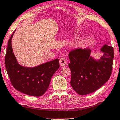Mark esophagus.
I'll use <instances>...</instances> for the list:
<instances>
[{
	"label": "esophagus",
	"instance_id": "obj_1",
	"mask_svg": "<svg viewBox=\"0 0 120 120\" xmlns=\"http://www.w3.org/2000/svg\"><path fill=\"white\" fill-rule=\"evenodd\" d=\"M59 62H60V65L61 66H65L66 65V64H67V61H66V60L64 58H62L60 59Z\"/></svg>",
	"mask_w": 120,
	"mask_h": 120
}]
</instances>
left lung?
Returning a JSON list of instances; mask_svg holds the SVG:
<instances>
[{
    "label": "left lung",
    "instance_id": "8db88e82",
    "mask_svg": "<svg viewBox=\"0 0 120 120\" xmlns=\"http://www.w3.org/2000/svg\"><path fill=\"white\" fill-rule=\"evenodd\" d=\"M101 50L104 55L98 61L90 56V49H76L69 52L71 85L78 94L85 95L95 92L110 78L114 58L113 48L105 45Z\"/></svg>",
    "mask_w": 120,
    "mask_h": 120
}]
</instances>
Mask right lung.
Instances as JSON below:
<instances>
[{"label": "right lung", "instance_id": "right-lung-1", "mask_svg": "<svg viewBox=\"0 0 120 120\" xmlns=\"http://www.w3.org/2000/svg\"><path fill=\"white\" fill-rule=\"evenodd\" d=\"M11 35L8 41L5 64L11 83L15 89L22 93L40 96L49 88L53 75L60 67L58 59L33 68L19 65L13 53Z\"/></svg>", "mask_w": 120, "mask_h": 120}]
</instances>
